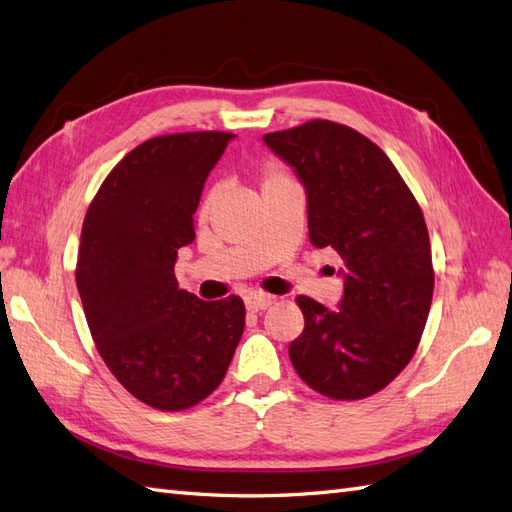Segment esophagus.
<instances>
[{"label":"esophagus","instance_id":"34e87169","mask_svg":"<svg viewBox=\"0 0 512 512\" xmlns=\"http://www.w3.org/2000/svg\"><path fill=\"white\" fill-rule=\"evenodd\" d=\"M274 303V296L264 294V292H255L251 296H246V309L248 311H264Z\"/></svg>","mask_w":512,"mask_h":512}]
</instances>
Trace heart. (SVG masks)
<instances>
[{"instance_id":"1","label":"heart","mask_w":512,"mask_h":512,"mask_svg":"<svg viewBox=\"0 0 512 512\" xmlns=\"http://www.w3.org/2000/svg\"><path fill=\"white\" fill-rule=\"evenodd\" d=\"M257 177H259V183H261V190L274 186V183H281V181L290 179V175H287V170L283 168V164L277 162V160H272V157L257 166ZM212 205H214V192H209V194L203 196V201L199 205V216L205 218L209 212H212Z\"/></svg>"}]
</instances>
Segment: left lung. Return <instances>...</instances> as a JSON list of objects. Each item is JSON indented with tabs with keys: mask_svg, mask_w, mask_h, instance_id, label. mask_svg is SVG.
<instances>
[{
	"mask_svg": "<svg viewBox=\"0 0 512 512\" xmlns=\"http://www.w3.org/2000/svg\"><path fill=\"white\" fill-rule=\"evenodd\" d=\"M296 168L309 240L344 259V298L296 296L305 331L290 344L298 376L331 400L385 389L422 339L435 287L422 207L385 151L348 125L313 119L264 136Z\"/></svg>",
	"mask_w": 512,
	"mask_h": 512,
	"instance_id": "1",
	"label": "left lung"
}]
</instances>
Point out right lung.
<instances>
[{"instance_id":"right-lung-1","label":"right lung","mask_w":512,"mask_h":512,"mask_svg":"<svg viewBox=\"0 0 512 512\" xmlns=\"http://www.w3.org/2000/svg\"><path fill=\"white\" fill-rule=\"evenodd\" d=\"M231 138L186 131L144 140L103 179L84 218L75 281L90 335L116 381L157 411L203 402L244 333L240 296L205 303L175 277L203 183Z\"/></svg>"}]
</instances>
